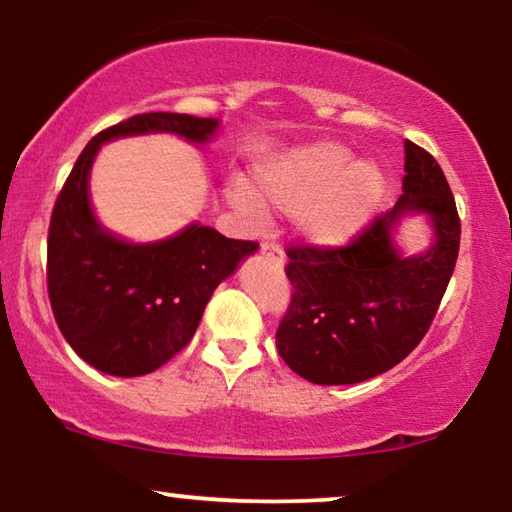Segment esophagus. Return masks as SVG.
I'll return each mask as SVG.
<instances>
[{"label": "esophagus", "mask_w": 512, "mask_h": 512, "mask_svg": "<svg viewBox=\"0 0 512 512\" xmlns=\"http://www.w3.org/2000/svg\"><path fill=\"white\" fill-rule=\"evenodd\" d=\"M261 254L265 258H270V261L277 265V268H281V265H284V251H281L274 242H263L261 244Z\"/></svg>", "instance_id": "1"}]
</instances>
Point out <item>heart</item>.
Wrapping results in <instances>:
<instances>
[{
  "mask_svg": "<svg viewBox=\"0 0 512 512\" xmlns=\"http://www.w3.org/2000/svg\"><path fill=\"white\" fill-rule=\"evenodd\" d=\"M254 189L238 184L231 201L249 217H261L263 203L295 214V231L309 247L335 251L351 244L376 217L385 196L383 170L355 159L346 145L316 140L263 159L254 168Z\"/></svg>",
  "mask_w": 512,
  "mask_h": 512,
  "instance_id": "1",
  "label": "heart"
}]
</instances>
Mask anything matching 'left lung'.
Returning <instances> with one entry per match:
<instances>
[{
    "label": "left lung",
    "instance_id": "left-lung-1",
    "mask_svg": "<svg viewBox=\"0 0 512 512\" xmlns=\"http://www.w3.org/2000/svg\"><path fill=\"white\" fill-rule=\"evenodd\" d=\"M422 216L430 247L409 255L396 238ZM459 251L453 191L432 154L404 143L402 196L353 244L293 247L286 277L291 309L277 330L281 360L316 385H351L388 372L420 344Z\"/></svg>",
    "mask_w": 512,
    "mask_h": 512
}]
</instances>
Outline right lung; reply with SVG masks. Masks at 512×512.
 <instances>
[{"instance_id": "1", "label": "right lung", "mask_w": 512, "mask_h": 512, "mask_svg": "<svg viewBox=\"0 0 512 512\" xmlns=\"http://www.w3.org/2000/svg\"><path fill=\"white\" fill-rule=\"evenodd\" d=\"M217 117L145 113L94 136L57 196L48 231V295L55 321L87 365L110 376H143L191 342L214 288L235 274L258 242L224 238L191 221L154 242H131L96 217L90 175L101 145L170 133L203 147Z\"/></svg>"}]
</instances>
